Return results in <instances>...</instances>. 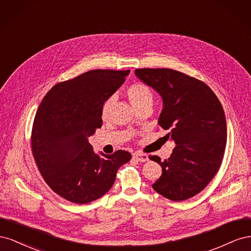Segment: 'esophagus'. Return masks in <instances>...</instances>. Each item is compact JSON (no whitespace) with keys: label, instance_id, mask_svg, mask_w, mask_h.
I'll list each match as a JSON object with an SVG mask.
<instances>
[{"label":"esophagus","instance_id":"1","mask_svg":"<svg viewBox=\"0 0 251 251\" xmlns=\"http://www.w3.org/2000/svg\"><path fill=\"white\" fill-rule=\"evenodd\" d=\"M133 158L139 162H146L149 160V156L147 154L141 153V151H136V153H134Z\"/></svg>","mask_w":251,"mask_h":251}]
</instances>
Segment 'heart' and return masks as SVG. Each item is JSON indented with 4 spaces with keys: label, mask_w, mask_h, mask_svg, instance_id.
<instances>
[{
    "label": "heart",
    "mask_w": 251,
    "mask_h": 251,
    "mask_svg": "<svg viewBox=\"0 0 251 251\" xmlns=\"http://www.w3.org/2000/svg\"><path fill=\"white\" fill-rule=\"evenodd\" d=\"M126 96L136 111L143 107H151L154 102L153 91L151 90V88L148 85L141 81H136L132 83V85L126 89ZM113 100V97H110L102 103L100 111L102 120H107L109 118Z\"/></svg>",
    "instance_id": "b5f03b06"
}]
</instances>
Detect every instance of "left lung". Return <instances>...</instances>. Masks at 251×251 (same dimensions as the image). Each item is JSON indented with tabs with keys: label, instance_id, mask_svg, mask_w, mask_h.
Listing matches in <instances>:
<instances>
[{
	"label": "left lung",
	"instance_id": "1",
	"mask_svg": "<svg viewBox=\"0 0 251 251\" xmlns=\"http://www.w3.org/2000/svg\"><path fill=\"white\" fill-rule=\"evenodd\" d=\"M141 81L161 96L163 109L158 125L176 144L169 159H150L161 165L162 175L155 191L179 202L199 194L221 166L227 127L221 102L203 81L172 69H136Z\"/></svg>",
	"mask_w": 251,
	"mask_h": 251
}]
</instances>
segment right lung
Instances as JSON below:
<instances>
[{"instance_id": "1", "label": "right lung", "mask_w": 251, "mask_h": 251, "mask_svg": "<svg viewBox=\"0 0 251 251\" xmlns=\"http://www.w3.org/2000/svg\"><path fill=\"white\" fill-rule=\"evenodd\" d=\"M130 73L91 70L57 83L45 95L35 114L31 149L44 180L64 199L86 204L110 191L131 154H95L88 141L102 126L101 105Z\"/></svg>"}]
</instances>
